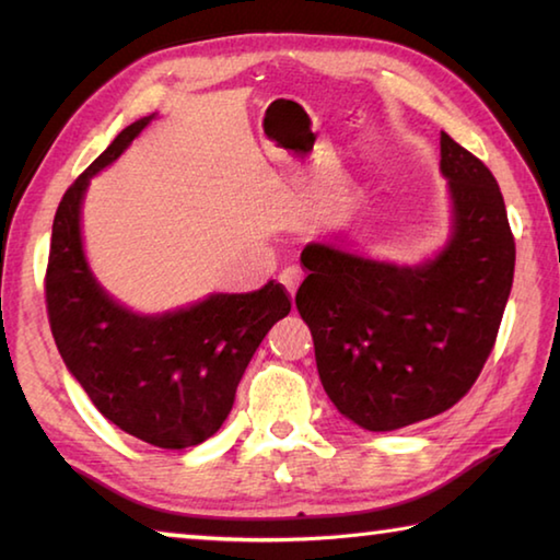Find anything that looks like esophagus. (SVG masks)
I'll list each match as a JSON object with an SVG mask.
<instances>
[{
	"label": "esophagus",
	"mask_w": 560,
	"mask_h": 560,
	"mask_svg": "<svg viewBox=\"0 0 560 560\" xmlns=\"http://www.w3.org/2000/svg\"><path fill=\"white\" fill-rule=\"evenodd\" d=\"M279 281L283 283V289H287L291 293V299H293V296H296V289H299V283H301V271L296 267L283 269L279 273Z\"/></svg>",
	"instance_id": "34e87169"
}]
</instances>
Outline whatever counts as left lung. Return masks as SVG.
<instances>
[{"label": "left lung", "mask_w": 560, "mask_h": 560, "mask_svg": "<svg viewBox=\"0 0 560 560\" xmlns=\"http://www.w3.org/2000/svg\"><path fill=\"white\" fill-rule=\"evenodd\" d=\"M452 234L438 257L397 267L311 242L296 308L324 390L363 430L390 432L450 410L494 348L516 244L489 167L442 132Z\"/></svg>", "instance_id": "left-lung-1"}]
</instances>
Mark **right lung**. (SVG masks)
I'll return each instance as SVG.
<instances>
[{
    "label": "right lung",
    "instance_id": "1",
    "mask_svg": "<svg viewBox=\"0 0 560 560\" xmlns=\"http://www.w3.org/2000/svg\"><path fill=\"white\" fill-rule=\"evenodd\" d=\"M150 120L120 130L66 189L51 230L46 311L66 368L98 412L153 447L185 450L222 428L254 350L289 316L291 296L269 281L252 293H212L187 308L140 316L101 289L83 257V192Z\"/></svg>",
    "mask_w": 560,
    "mask_h": 560
}]
</instances>
